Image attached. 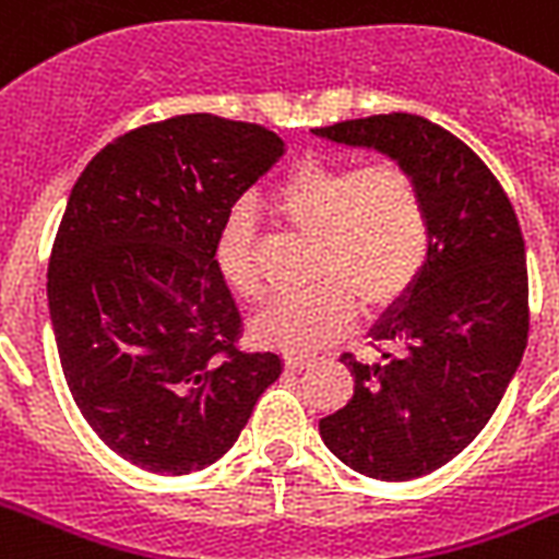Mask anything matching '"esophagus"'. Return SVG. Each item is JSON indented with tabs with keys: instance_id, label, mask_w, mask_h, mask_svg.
Segmentation results:
<instances>
[{
	"instance_id": "esophagus-1",
	"label": "esophagus",
	"mask_w": 559,
	"mask_h": 559,
	"mask_svg": "<svg viewBox=\"0 0 559 559\" xmlns=\"http://www.w3.org/2000/svg\"><path fill=\"white\" fill-rule=\"evenodd\" d=\"M316 357H307V354H287L284 357V366L289 368V371H298V368H307V366H313Z\"/></svg>"
}]
</instances>
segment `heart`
<instances>
[{"label":"heart","instance_id":"b5f03b06","mask_svg":"<svg viewBox=\"0 0 559 559\" xmlns=\"http://www.w3.org/2000/svg\"><path fill=\"white\" fill-rule=\"evenodd\" d=\"M284 223L316 237L313 284L270 298L252 319L266 348L307 354L345 333L357 316L377 313L412 293L429 261V211L424 191L397 162L310 165L272 197ZM223 278L240 298L263 293L252 217L235 211L217 237Z\"/></svg>","mask_w":559,"mask_h":559}]
</instances>
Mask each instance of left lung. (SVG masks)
I'll return each mask as SVG.
<instances>
[{
	"mask_svg": "<svg viewBox=\"0 0 559 559\" xmlns=\"http://www.w3.org/2000/svg\"><path fill=\"white\" fill-rule=\"evenodd\" d=\"M368 147L417 179L429 211V261L371 328L377 362L342 354L348 406L319 420L350 469L408 481L452 461L493 417L528 345V266L520 219L485 162L450 130L391 112L313 130Z\"/></svg>",
	"mask_w": 559,
	"mask_h": 559,
	"instance_id": "8db88e82",
	"label": "left lung"
}]
</instances>
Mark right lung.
Returning <instances> with one entry per match:
<instances>
[{
	"mask_svg": "<svg viewBox=\"0 0 559 559\" xmlns=\"http://www.w3.org/2000/svg\"><path fill=\"white\" fill-rule=\"evenodd\" d=\"M284 156L261 124L191 112L118 135L69 193L48 261V316L74 403L135 467L186 476L223 459L278 380L237 348L217 237Z\"/></svg>",
	"mask_w": 559,
	"mask_h": 559,
	"instance_id": "add662e5",
	"label": "right lung"
}]
</instances>
